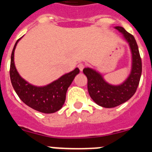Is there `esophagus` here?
Wrapping results in <instances>:
<instances>
[{
	"label": "esophagus",
	"mask_w": 152,
	"mask_h": 152,
	"mask_svg": "<svg viewBox=\"0 0 152 152\" xmlns=\"http://www.w3.org/2000/svg\"><path fill=\"white\" fill-rule=\"evenodd\" d=\"M77 67L80 69V71H83V70L84 67H85V65H84L83 63H79V64H78V66H77Z\"/></svg>",
	"instance_id": "obj_1"
}]
</instances>
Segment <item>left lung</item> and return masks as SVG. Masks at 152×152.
<instances>
[{
	"label": "left lung",
	"mask_w": 152,
	"mask_h": 152,
	"mask_svg": "<svg viewBox=\"0 0 152 152\" xmlns=\"http://www.w3.org/2000/svg\"><path fill=\"white\" fill-rule=\"evenodd\" d=\"M123 34L124 39L129 43L132 52L131 73L124 83L118 86L111 85L105 82L99 72L91 68H85L83 73L88 80V92L97 105L104 108H114L131 99L135 93L142 75V66L136 40L123 27H115Z\"/></svg>",
	"instance_id": "1"
}]
</instances>
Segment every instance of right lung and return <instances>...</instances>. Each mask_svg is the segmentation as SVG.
Wrapping results in <instances>:
<instances>
[{
  "instance_id": "obj_1",
  "label": "right lung",
  "mask_w": 152,
  "mask_h": 152,
  "mask_svg": "<svg viewBox=\"0 0 152 152\" xmlns=\"http://www.w3.org/2000/svg\"><path fill=\"white\" fill-rule=\"evenodd\" d=\"M20 39L16 42L10 58V76L14 90L19 98L29 107L47 114L56 113L63 107L67 89L75 76L80 72V69L76 68L45 86L31 85L20 76L14 64V50Z\"/></svg>"
}]
</instances>
